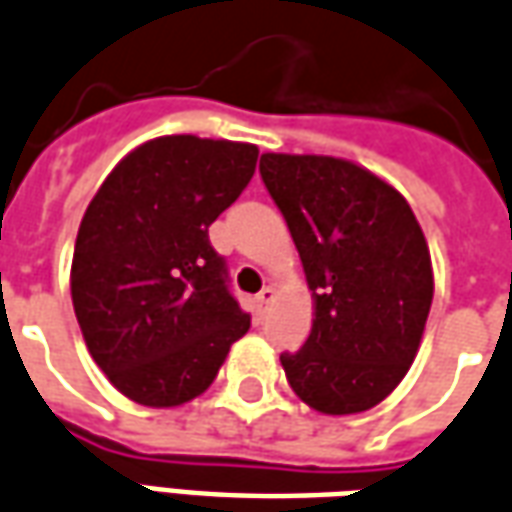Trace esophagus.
Instances as JSON below:
<instances>
[{"label":"esophagus","mask_w":512,"mask_h":512,"mask_svg":"<svg viewBox=\"0 0 512 512\" xmlns=\"http://www.w3.org/2000/svg\"><path fill=\"white\" fill-rule=\"evenodd\" d=\"M255 302H257V310H260V313H266L268 305L274 302V288H263V291L257 293Z\"/></svg>","instance_id":"obj_1"}]
</instances>
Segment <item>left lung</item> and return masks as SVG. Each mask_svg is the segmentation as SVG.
Listing matches in <instances>:
<instances>
[{
  "label": "left lung",
  "mask_w": 512,
  "mask_h": 512,
  "mask_svg": "<svg viewBox=\"0 0 512 512\" xmlns=\"http://www.w3.org/2000/svg\"><path fill=\"white\" fill-rule=\"evenodd\" d=\"M316 318L299 352H282L293 393L318 413L349 416L380 405L402 382L432 305V263L405 196L349 160L260 157Z\"/></svg>",
  "instance_id": "left-lung-1"
}]
</instances>
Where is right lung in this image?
Here are the masks:
<instances>
[{
	"instance_id": "1",
	"label": "right lung",
	"mask_w": 512,
	"mask_h": 512,
	"mask_svg": "<svg viewBox=\"0 0 512 512\" xmlns=\"http://www.w3.org/2000/svg\"><path fill=\"white\" fill-rule=\"evenodd\" d=\"M255 163L252 144L155 138L110 171L82 216L74 313L96 366L138 405L205 393L249 330L207 230L244 194Z\"/></svg>"
}]
</instances>
